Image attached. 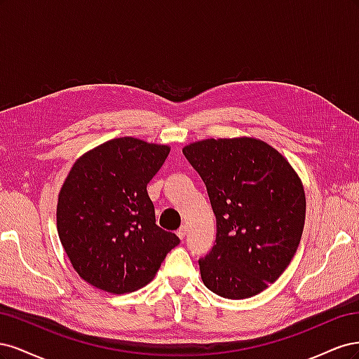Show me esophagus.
Segmentation results:
<instances>
[{"label": "esophagus", "mask_w": 359, "mask_h": 359, "mask_svg": "<svg viewBox=\"0 0 359 359\" xmlns=\"http://www.w3.org/2000/svg\"><path fill=\"white\" fill-rule=\"evenodd\" d=\"M186 233H187V226H186V224H182V226L180 227V229H178L177 235H178L180 240H184V238H186Z\"/></svg>", "instance_id": "1"}]
</instances>
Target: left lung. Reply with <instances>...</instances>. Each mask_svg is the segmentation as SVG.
I'll use <instances>...</instances> for the list:
<instances>
[{"label": "left lung", "instance_id": "8db88e82", "mask_svg": "<svg viewBox=\"0 0 359 359\" xmlns=\"http://www.w3.org/2000/svg\"><path fill=\"white\" fill-rule=\"evenodd\" d=\"M182 153L203 180L217 220L215 245L199 260L203 285L229 299L264 292L302 236L306 193L297 170L250 136L196 140Z\"/></svg>", "mask_w": 359, "mask_h": 359}]
</instances>
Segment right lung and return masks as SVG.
Returning <instances> with one entry per match:
<instances>
[{"label": "right lung", "mask_w": 359, "mask_h": 359, "mask_svg": "<svg viewBox=\"0 0 359 359\" xmlns=\"http://www.w3.org/2000/svg\"><path fill=\"white\" fill-rule=\"evenodd\" d=\"M169 145L124 136L86 151L64 180L57 229L72 266L86 283L121 295L148 285L178 236L156 224L147 184Z\"/></svg>", "instance_id": "1"}]
</instances>
